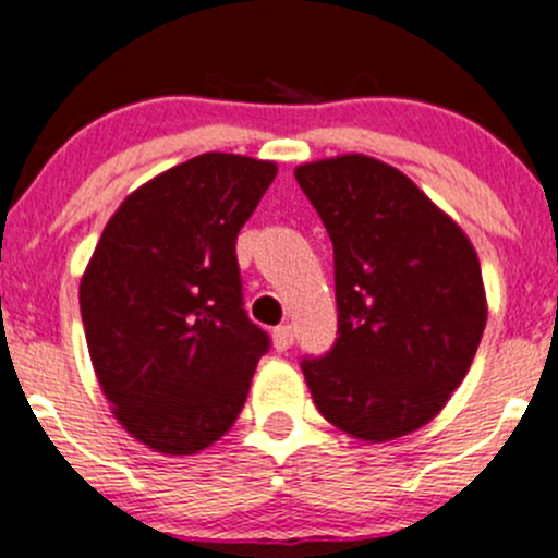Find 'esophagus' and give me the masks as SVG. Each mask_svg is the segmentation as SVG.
<instances>
[{"label": "esophagus", "instance_id": "obj_1", "mask_svg": "<svg viewBox=\"0 0 558 558\" xmlns=\"http://www.w3.org/2000/svg\"><path fill=\"white\" fill-rule=\"evenodd\" d=\"M274 347H277L279 352L290 350L292 347V339H295V330H292V325H279V328H274Z\"/></svg>", "mask_w": 558, "mask_h": 558}]
</instances>
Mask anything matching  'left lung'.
<instances>
[{
	"label": "left lung",
	"mask_w": 558,
	"mask_h": 558,
	"mask_svg": "<svg viewBox=\"0 0 558 558\" xmlns=\"http://www.w3.org/2000/svg\"><path fill=\"white\" fill-rule=\"evenodd\" d=\"M295 179L333 241L339 339L301 368L319 415L363 442L426 426L464 383L488 303L464 230L393 165L341 154Z\"/></svg>",
	"instance_id": "obj_1"
}]
</instances>
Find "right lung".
Returning <instances> with one entry per match:
<instances>
[{"label":"right lung","mask_w":558,"mask_h":558,"mask_svg":"<svg viewBox=\"0 0 558 558\" xmlns=\"http://www.w3.org/2000/svg\"><path fill=\"white\" fill-rule=\"evenodd\" d=\"M277 162L208 151L154 175L105 225L81 317L113 415L137 442L192 456L230 432L268 333L244 312L235 239Z\"/></svg>","instance_id":"right-lung-1"}]
</instances>
